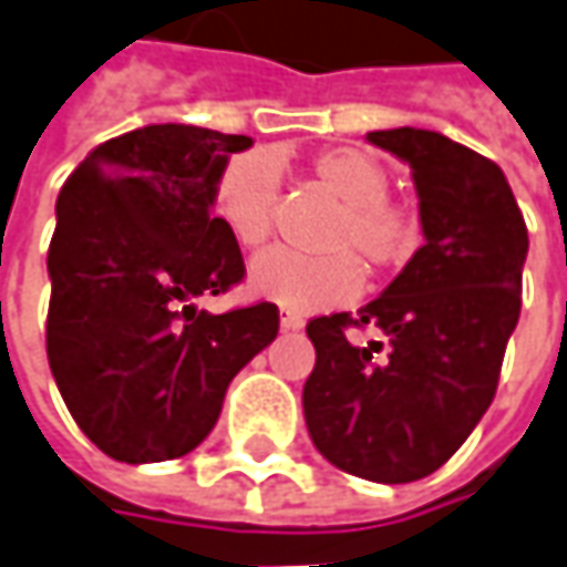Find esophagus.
Wrapping results in <instances>:
<instances>
[{
	"instance_id": "1",
	"label": "esophagus",
	"mask_w": 567,
	"mask_h": 567,
	"mask_svg": "<svg viewBox=\"0 0 567 567\" xmlns=\"http://www.w3.org/2000/svg\"><path fill=\"white\" fill-rule=\"evenodd\" d=\"M279 326H282L285 332H298V329H303V317H298V313H288V310H285Z\"/></svg>"
}]
</instances>
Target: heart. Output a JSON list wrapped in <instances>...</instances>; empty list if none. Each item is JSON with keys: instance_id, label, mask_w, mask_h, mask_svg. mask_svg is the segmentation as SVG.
<instances>
[{"instance_id": "1", "label": "heart", "mask_w": 567, "mask_h": 567, "mask_svg": "<svg viewBox=\"0 0 567 567\" xmlns=\"http://www.w3.org/2000/svg\"><path fill=\"white\" fill-rule=\"evenodd\" d=\"M310 175L342 200L329 247L332 254L266 250L247 285L257 298L279 303L291 313H313L351 301L363 288L358 250L373 269H395L420 241V223L411 206L389 197V172L361 147H329L310 159ZM279 197V168L266 153L231 156L213 185V216L241 247H260L272 235Z\"/></svg>"}]
</instances>
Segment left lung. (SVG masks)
Segmentation results:
<instances>
[{"mask_svg": "<svg viewBox=\"0 0 567 567\" xmlns=\"http://www.w3.org/2000/svg\"><path fill=\"white\" fill-rule=\"evenodd\" d=\"M414 172L423 247L377 301L307 322L303 420L329 464L377 483L440 471L493 404L520 313L527 225L502 168L423 127L370 131ZM348 328H377L354 346Z\"/></svg>", "mask_w": 567, "mask_h": 567, "instance_id": "obj_1", "label": "left lung"}]
</instances>
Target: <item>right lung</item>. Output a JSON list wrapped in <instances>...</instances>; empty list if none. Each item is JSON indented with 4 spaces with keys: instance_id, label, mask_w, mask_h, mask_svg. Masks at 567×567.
I'll return each mask as SVG.
<instances>
[{
    "instance_id": "add662e5",
    "label": "right lung",
    "mask_w": 567,
    "mask_h": 567,
    "mask_svg": "<svg viewBox=\"0 0 567 567\" xmlns=\"http://www.w3.org/2000/svg\"><path fill=\"white\" fill-rule=\"evenodd\" d=\"M245 134L147 125L69 175L50 241L47 354L74 423L125 464L182 458L216 426L228 382L279 332L269 301L197 310L245 279L238 241L209 213Z\"/></svg>"
}]
</instances>
